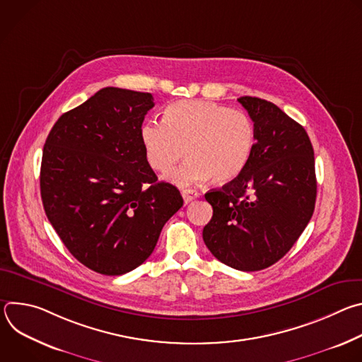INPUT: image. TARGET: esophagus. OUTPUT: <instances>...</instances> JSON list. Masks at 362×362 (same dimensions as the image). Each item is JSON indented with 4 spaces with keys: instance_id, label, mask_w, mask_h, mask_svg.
Segmentation results:
<instances>
[{
    "instance_id": "34e87169",
    "label": "esophagus",
    "mask_w": 362,
    "mask_h": 362,
    "mask_svg": "<svg viewBox=\"0 0 362 362\" xmlns=\"http://www.w3.org/2000/svg\"><path fill=\"white\" fill-rule=\"evenodd\" d=\"M182 196H183L185 203L187 204V203H190L192 200L200 197V193H199L196 189H185V190L182 192Z\"/></svg>"
}]
</instances>
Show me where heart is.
<instances>
[{"label":"heart","mask_w":362,"mask_h":362,"mask_svg":"<svg viewBox=\"0 0 362 362\" xmlns=\"http://www.w3.org/2000/svg\"><path fill=\"white\" fill-rule=\"evenodd\" d=\"M140 140L151 169L168 172L183 156L189 159L168 175L177 186L211 179L226 183L238 177L252 156L255 127L240 110L216 103L180 100L165 110L163 120L150 119L140 127Z\"/></svg>","instance_id":"b5f03b06"}]
</instances>
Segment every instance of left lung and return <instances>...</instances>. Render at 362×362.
Here are the masks:
<instances>
[{"label":"left lung","mask_w":362,"mask_h":362,"mask_svg":"<svg viewBox=\"0 0 362 362\" xmlns=\"http://www.w3.org/2000/svg\"><path fill=\"white\" fill-rule=\"evenodd\" d=\"M238 101L253 122L255 146L238 177L204 194L214 216L203 240L222 264L253 272L278 262L311 221L315 159L305 129L274 103Z\"/></svg>","instance_id":"8db88e82"}]
</instances>
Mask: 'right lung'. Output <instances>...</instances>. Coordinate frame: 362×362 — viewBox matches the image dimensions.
Wrapping results in <instances>:
<instances>
[{
	"instance_id": "obj_1",
	"label": "right lung",
	"mask_w": 362,
	"mask_h": 362,
	"mask_svg": "<svg viewBox=\"0 0 362 362\" xmlns=\"http://www.w3.org/2000/svg\"><path fill=\"white\" fill-rule=\"evenodd\" d=\"M150 93L98 90L64 113L42 150L45 215L70 253L101 275L141 265L182 208L176 186L158 182L140 140Z\"/></svg>"
}]
</instances>
